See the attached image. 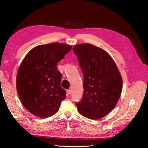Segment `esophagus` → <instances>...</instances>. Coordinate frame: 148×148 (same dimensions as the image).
Listing matches in <instances>:
<instances>
[{
	"label": "esophagus",
	"instance_id": "34e87169",
	"mask_svg": "<svg viewBox=\"0 0 148 148\" xmlns=\"http://www.w3.org/2000/svg\"><path fill=\"white\" fill-rule=\"evenodd\" d=\"M66 93H67V95H71V89H68V90L66 91Z\"/></svg>",
	"mask_w": 148,
	"mask_h": 148
}]
</instances>
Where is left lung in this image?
<instances>
[{"mask_svg": "<svg viewBox=\"0 0 148 148\" xmlns=\"http://www.w3.org/2000/svg\"><path fill=\"white\" fill-rule=\"evenodd\" d=\"M73 50L84 77L83 98L76 104L78 111L86 118L100 119L117 105L122 90V76L104 49L84 43L75 46Z\"/></svg>", "mask_w": 148, "mask_h": 148, "instance_id": "8db88e82", "label": "left lung"}]
</instances>
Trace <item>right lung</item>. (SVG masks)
I'll list each match as a JSON object with an SVG mask.
<instances>
[{"label": "right lung", "instance_id": "right-lung-1", "mask_svg": "<svg viewBox=\"0 0 148 148\" xmlns=\"http://www.w3.org/2000/svg\"><path fill=\"white\" fill-rule=\"evenodd\" d=\"M71 48L60 42L42 44L31 49L22 60L16 74V90L21 104L33 115L51 117L66 98L56 66Z\"/></svg>", "mask_w": 148, "mask_h": 148}]
</instances>
